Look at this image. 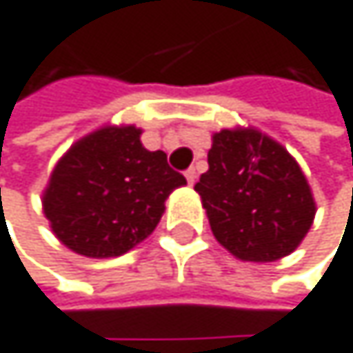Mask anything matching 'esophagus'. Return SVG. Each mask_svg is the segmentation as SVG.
<instances>
[{"mask_svg":"<svg viewBox=\"0 0 353 353\" xmlns=\"http://www.w3.org/2000/svg\"><path fill=\"white\" fill-rule=\"evenodd\" d=\"M185 179H187V183H189V185L196 183V181H198V172H196V168H189V170L185 172Z\"/></svg>","mask_w":353,"mask_h":353,"instance_id":"1","label":"esophagus"}]
</instances>
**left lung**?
Wrapping results in <instances>:
<instances>
[{
    "mask_svg": "<svg viewBox=\"0 0 353 353\" xmlns=\"http://www.w3.org/2000/svg\"><path fill=\"white\" fill-rule=\"evenodd\" d=\"M196 191L216 242L240 261L272 263L290 254L316 216L301 166L252 126L212 134L208 170Z\"/></svg>",
    "mask_w": 353,
    "mask_h": 353,
    "instance_id": "8db88e82",
    "label": "left lung"
}]
</instances>
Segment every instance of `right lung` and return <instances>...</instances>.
<instances>
[{
  "mask_svg": "<svg viewBox=\"0 0 353 353\" xmlns=\"http://www.w3.org/2000/svg\"><path fill=\"white\" fill-rule=\"evenodd\" d=\"M132 124L101 126L75 141L57 162L41 206L50 229L69 250L119 256L160 223L168 196L187 185L164 151H149Z\"/></svg>",
  "mask_w": 353,
  "mask_h": 353,
  "instance_id": "right-lung-1",
  "label": "right lung"
}]
</instances>
